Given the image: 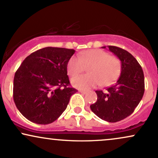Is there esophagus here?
<instances>
[{"label": "esophagus", "instance_id": "1", "mask_svg": "<svg viewBox=\"0 0 158 158\" xmlns=\"http://www.w3.org/2000/svg\"><path fill=\"white\" fill-rule=\"evenodd\" d=\"M79 92H80L81 94H85L87 93V91H85V90H79Z\"/></svg>", "mask_w": 158, "mask_h": 158}]
</instances>
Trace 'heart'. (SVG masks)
Here are the masks:
<instances>
[{"label":"heart","mask_w":158,"mask_h":158,"mask_svg":"<svg viewBox=\"0 0 158 158\" xmlns=\"http://www.w3.org/2000/svg\"><path fill=\"white\" fill-rule=\"evenodd\" d=\"M88 75L72 79L71 83L79 89H89L97 85H110L120 72V61L104 50L93 49L73 56L69 59L67 70L70 77H75L88 68Z\"/></svg>","instance_id":"obj_1"}]
</instances>
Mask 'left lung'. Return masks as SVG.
<instances>
[{"label": "left lung", "instance_id": "obj_1", "mask_svg": "<svg viewBox=\"0 0 158 158\" xmlns=\"http://www.w3.org/2000/svg\"><path fill=\"white\" fill-rule=\"evenodd\" d=\"M108 48L120 61V76L115 84L105 91L96 90L97 100L90 107L100 119L116 123L131 115L142 99L145 90L144 74L138 61L130 52L115 46Z\"/></svg>", "mask_w": 158, "mask_h": 158}]
</instances>
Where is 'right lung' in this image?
I'll return each instance as SVG.
<instances>
[{"label": "right lung", "mask_w": 158, "mask_h": 158, "mask_svg": "<svg viewBox=\"0 0 158 158\" xmlns=\"http://www.w3.org/2000/svg\"><path fill=\"white\" fill-rule=\"evenodd\" d=\"M73 49L48 47L28 56L15 72L13 99L24 117L34 123L50 124L67 108L77 92L70 88L67 71Z\"/></svg>", "instance_id": "right-lung-1"}]
</instances>
